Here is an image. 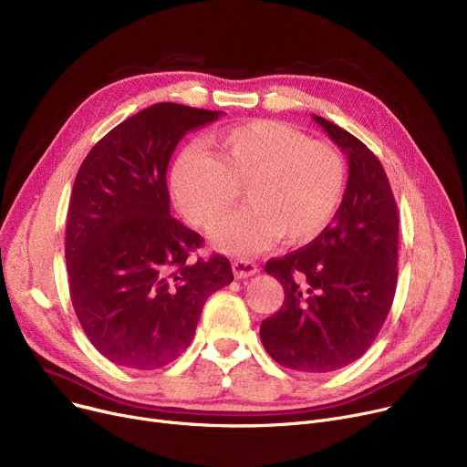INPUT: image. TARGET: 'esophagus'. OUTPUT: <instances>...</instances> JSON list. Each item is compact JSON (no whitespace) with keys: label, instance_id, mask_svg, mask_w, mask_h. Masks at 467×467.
Returning <instances> with one entry per match:
<instances>
[{"label":"esophagus","instance_id":"obj_1","mask_svg":"<svg viewBox=\"0 0 467 467\" xmlns=\"http://www.w3.org/2000/svg\"><path fill=\"white\" fill-rule=\"evenodd\" d=\"M233 273L236 278H248L257 275V265L250 259H234L233 261Z\"/></svg>","mask_w":467,"mask_h":467}]
</instances>
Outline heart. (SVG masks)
I'll return each mask as SVG.
<instances>
[{
  "label": "heart",
  "mask_w": 467,
  "mask_h": 467,
  "mask_svg": "<svg viewBox=\"0 0 467 467\" xmlns=\"http://www.w3.org/2000/svg\"><path fill=\"white\" fill-rule=\"evenodd\" d=\"M189 147L171 166V196L183 217L215 227L242 189L246 206L213 231L215 248L248 255L278 238L297 244L320 234L347 185V162L329 141L310 140L280 120H252Z\"/></svg>",
  "instance_id": "obj_1"
}]
</instances>
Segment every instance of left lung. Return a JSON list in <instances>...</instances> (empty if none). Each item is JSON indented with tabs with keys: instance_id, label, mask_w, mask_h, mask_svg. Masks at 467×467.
Returning <instances> with one entry per match:
<instances>
[{
	"instance_id": "obj_1",
	"label": "left lung",
	"mask_w": 467,
	"mask_h": 467,
	"mask_svg": "<svg viewBox=\"0 0 467 467\" xmlns=\"http://www.w3.org/2000/svg\"><path fill=\"white\" fill-rule=\"evenodd\" d=\"M348 159V183L331 223L308 246L271 259L284 305L261 322L276 363L301 373L337 371L379 335L398 284L400 215L386 171L350 132L314 115Z\"/></svg>"
}]
</instances>
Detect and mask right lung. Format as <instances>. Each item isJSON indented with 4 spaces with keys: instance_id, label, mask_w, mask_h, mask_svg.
<instances>
[{
    "instance_id": "obj_1",
    "label": "right lung",
    "mask_w": 467,
    "mask_h": 467,
    "mask_svg": "<svg viewBox=\"0 0 467 467\" xmlns=\"http://www.w3.org/2000/svg\"><path fill=\"white\" fill-rule=\"evenodd\" d=\"M223 111L155 104L88 151L73 183L66 265L69 296L94 348L129 369L174 361L206 299L233 282L227 257L192 261L201 234L170 215L166 168L180 140Z\"/></svg>"
}]
</instances>
